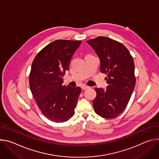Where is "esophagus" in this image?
<instances>
[{
    "instance_id": "obj_1",
    "label": "esophagus",
    "mask_w": 159,
    "mask_h": 159,
    "mask_svg": "<svg viewBox=\"0 0 159 159\" xmlns=\"http://www.w3.org/2000/svg\"><path fill=\"white\" fill-rule=\"evenodd\" d=\"M89 88V86H87V85H83L82 86V89H83V90H86V89H87Z\"/></svg>"
}]
</instances>
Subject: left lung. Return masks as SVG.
I'll return each mask as SVG.
<instances>
[{
    "label": "left lung",
    "instance_id": "1",
    "mask_svg": "<svg viewBox=\"0 0 159 159\" xmlns=\"http://www.w3.org/2000/svg\"><path fill=\"white\" fill-rule=\"evenodd\" d=\"M86 42L99 57L100 70L107 74L108 84L106 89L95 88L94 111L104 118H115L125 110L134 88L133 57L122 43L107 37L99 36Z\"/></svg>",
    "mask_w": 159,
    "mask_h": 159
}]
</instances>
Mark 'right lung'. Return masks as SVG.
<instances>
[{
  "mask_svg": "<svg viewBox=\"0 0 159 159\" xmlns=\"http://www.w3.org/2000/svg\"><path fill=\"white\" fill-rule=\"evenodd\" d=\"M81 41L55 40L35 57L30 75L32 94L43 114L55 123L69 120L74 115L80 87L63 85V75Z\"/></svg>",
  "mask_w": 159,
  "mask_h": 159,
  "instance_id": "add662e5",
  "label": "right lung"
}]
</instances>
